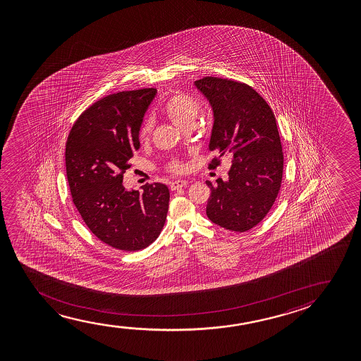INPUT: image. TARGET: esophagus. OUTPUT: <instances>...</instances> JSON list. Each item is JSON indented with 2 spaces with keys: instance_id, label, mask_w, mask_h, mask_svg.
<instances>
[{
  "instance_id": "obj_1",
  "label": "esophagus",
  "mask_w": 361,
  "mask_h": 361,
  "mask_svg": "<svg viewBox=\"0 0 361 361\" xmlns=\"http://www.w3.org/2000/svg\"><path fill=\"white\" fill-rule=\"evenodd\" d=\"M186 185H188L186 180H176V181L170 183V188H171V191H175V190L183 188V186H186Z\"/></svg>"
}]
</instances>
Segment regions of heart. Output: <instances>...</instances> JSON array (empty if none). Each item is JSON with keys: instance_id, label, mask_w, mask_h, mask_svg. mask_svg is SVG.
<instances>
[{"instance_id": "obj_1", "label": "heart", "mask_w": 361, "mask_h": 361, "mask_svg": "<svg viewBox=\"0 0 361 361\" xmlns=\"http://www.w3.org/2000/svg\"><path fill=\"white\" fill-rule=\"evenodd\" d=\"M201 109V104L193 96L183 92H176L169 97L163 104L164 116L170 119L173 123L180 128H191L195 121L197 118L198 112ZM153 132V122L152 119H145L139 127L138 138L140 142L148 140L150 134ZM183 164L178 159L173 158L169 161L166 170L170 173H183Z\"/></svg>"}]
</instances>
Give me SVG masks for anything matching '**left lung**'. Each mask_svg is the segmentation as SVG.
<instances>
[{
	"instance_id": "8db88e82",
	"label": "left lung",
	"mask_w": 361,
	"mask_h": 361,
	"mask_svg": "<svg viewBox=\"0 0 361 361\" xmlns=\"http://www.w3.org/2000/svg\"><path fill=\"white\" fill-rule=\"evenodd\" d=\"M195 85L214 114L208 168L231 157L228 181H207L208 218L233 232H247L271 209L281 188L283 153L276 119L267 101L252 86L235 80L206 76Z\"/></svg>"
}]
</instances>
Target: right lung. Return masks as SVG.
Segmentation results:
<instances>
[{"label": "right lung", "mask_w": 361, "mask_h": 361, "mask_svg": "<svg viewBox=\"0 0 361 361\" xmlns=\"http://www.w3.org/2000/svg\"><path fill=\"white\" fill-rule=\"evenodd\" d=\"M157 90L109 94L85 109L70 130L66 175L75 207L94 237L109 247L137 252L159 237L169 209L164 183L127 191L123 175L139 148V127Z\"/></svg>", "instance_id": "right-lung-1"}]
</instances>
